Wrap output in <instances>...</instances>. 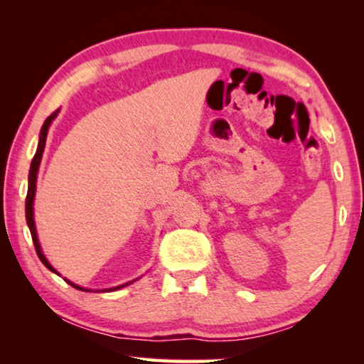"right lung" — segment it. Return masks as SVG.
Masks as SVG:
<instances>
[{"mask_svg": "<svg viewBox=\"0 0 364 364\" xmlns=\"http://www.w3.org/2000/svg\"><path fill=\"white\" fill-rule=\"evenodd\" d=\"M59 112V109L56 110V112H53L51 115L48 117V119L45 120V123H43L41 127V133H40V141H38V147H36V152H35V157L32 160V165H30V171H28V191H27V199H26V218H27V225L30 228V234H32V239H33V245H35V250H36V255H38V258L41 260V263L45 264V267L53 271V273L59 274L56 269H54L51 267V263H49L46 260V257L43 255L41 252V247H40V242H38V236H36V228H35V220H33V200H35V191H36V175H38V168H40V162H41V157H43V151H45V144H46V136H48V128L49 125H51V122L56 119V115ZM67 282L72 287L78 289V291H85V292H91L90 289H85V287H80L77 284H73V282H70L69 279H65ZM133 281L127 282V284H122V286H117V287H112V289H104V291L101 292H109V291H117V289H122L125 287L128 284H132Z\"/></svg>", "mask_w": 364, "mask_h": 364, "instance_id": "add662e5", "label": "right lung"}]
</instances>
